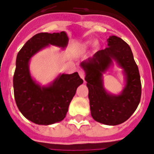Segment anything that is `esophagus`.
<instances>
[{
  "instance_id": "34e87169",
  "label": "esophagus",
  "mask_w": 154,
  "mask_h": 154,
  "mask_svg": "<svg viewBox=\"0 0 154 154\" xmlns=\"http://www.w3.org/2000/svg\"><path fill=\"white\" fill-rule=\"evenodd\" d=\"M78 73H79V76L81 77V78H82L84 80V78H85V72L83 70H79L78 71Z\"/></svg>"
}]
</instances>
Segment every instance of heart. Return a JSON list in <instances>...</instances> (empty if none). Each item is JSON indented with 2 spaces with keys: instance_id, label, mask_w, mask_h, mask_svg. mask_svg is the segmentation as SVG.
Segmentation results:
<instances>
[{
  "instance_id": "heart-1",
  "label": "heart",
  "mask_w": 154,
  "mask_h": 154,
  "mask_svg": "<svg viewBox=\"0 0 154 154\" xmlns=\"http://www.w3.org/2000/svg\"><path fill=\"white\" fill-rule=\"evenodd\" d=\"M94 44H96V43H87V44H85V47L88 46V45H94Z\"/></svg>"
}]
</instances>
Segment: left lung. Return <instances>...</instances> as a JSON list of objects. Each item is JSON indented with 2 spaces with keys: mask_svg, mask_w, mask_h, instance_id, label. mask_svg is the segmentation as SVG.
<instances>
[{
  "mask_svg": "<svg viewBox=\"0 0 154 154\" xmlns=\"http://www.w3.org/2000/svg\"><path fill=\"white\" fill-rule=\"evenodd\" d=\"M108 47L97 51L93 57L81 63L86 72L91 116L107 125L122 124L135 111L141 98L139 68L129 44L117 36H110ZM115 60L124 69L126 84L119 95H111L103 87L102 73Z\"/></svg>",
  "mask_w": 154,
  "mask_h": 154,
  "instance_id": "1",
  "label": "left lung"
}]
</instances>
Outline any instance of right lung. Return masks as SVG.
Here are the masks:
<instances>
[{
    "label": "right lung",
    "mask_w": 154,
    "mask_h": 154,
    "mask_svg": "<svg viewBox=\"0 0 154 154\" xmlns=\"http://www.w3.org/2000/svg\"><path fill=\"white\" fill-rule=\"evenodd\" d=\"M68 38L64 31L39 33L29 38L17 54L13 77L15 103L26 119L37 125H52L65 118L71 100L83 80L77 72L62 74L48 87L32 79L29 62L33 55L48 44L65 48Z\"/></svg>",
    "instance_id": "obj_1"
}]
</instances>
